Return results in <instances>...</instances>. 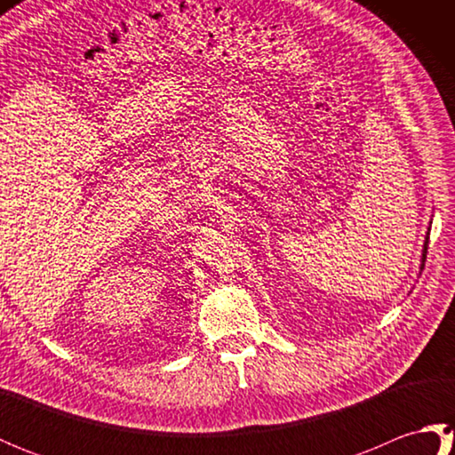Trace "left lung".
I'll return each mask as SVG.
<instances>
[{"label": "left lung", "mask_w": 455, "mask_h": 455, "mask_svg": "<svg viewBox=\"0 0 455 455\" xmlns=\"http://www.w3.org/2000/svg\"><path fill=\"white\" fill-rule=\"evenodd\" d=\"M428 236H430V228L427 233V240H424V248H422V259H420V269L424 267V262H427V250H428Z\"/></svg>", "instance_id": "8db88e82"}]
</instances>
